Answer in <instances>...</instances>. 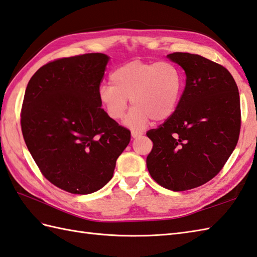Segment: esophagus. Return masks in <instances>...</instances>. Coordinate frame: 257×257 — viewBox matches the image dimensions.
Listing matches in <instances>:
<instances>
[{"label":"esophagus","instance_id":"esophagus-1","mask_svg":"<svg viewBox=\"0 0 257 257\" xmlns=\"http://www.w3.org/2000/svg\"><path fill=\"white\" fill-rule=\"evenodd\" d=\"M142 135H143V132H141V131H132V138L133 139L141 138Z\"/></svg>","mask_w":257,"mask_h":257}]
</instances>
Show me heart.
Wrapping results in <instances>:
<instances>
[{"instance_id":"b5f03b06","label":"heart","mask_w":257,"mask_h":257,"mask_svg":"<svg viewBox=\"0 0 257 257\" xmlns=\"http://www.w3.org/2000/svg\"><path fill=\"white\" fill-rule=\"evenodd\" d=\"M110 84L102 85L98 91L106 115L113 121L122 119L131 100L133 107L125 124L142 130L151 118L162 122L173 115L181 98L184 78L173 62L134 60L113 70Z\"/></svg>"}]
</instances>
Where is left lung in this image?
Segmentation results:
<instances>
[{
    "instance_id": "8db88e82",
    "label": "left lung",
    "mask_w": 257,
    "mask_h": 257,
    "mask_svg": "<svg viewBox=\"0 0 257 257\" xmlns=\"http://www.w3.org/2000/svg\"><path fill=\"white\" fill-rule=\"evenodd\" d=\"M167 57L185 70L186 85L173 115L146 133L153 142L146 165L158 185L184 191L212 179L234 151L240 94L223 66L189 53Z\"/></svg>"
}]
</instances>
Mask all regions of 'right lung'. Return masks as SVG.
Wrapping results in <instances>:
<instances>
[{"label":"right lung","mask_w":257,"mask_h":257,"mask_svg":"<svg viewBox=\"0 0 257 257\" xmlns=\"http://www.w3.org/2000/svg\"><path fill=\"white\" fill-rule=\"evenodd\" d=\"M107 61L99 53L50 61L34 73L23 101L22 133L32 157L45 178L75 195L105 186L131 141L100 105Z\"/></svg>","instance_id":"right-lung-1"}]
</instances>
